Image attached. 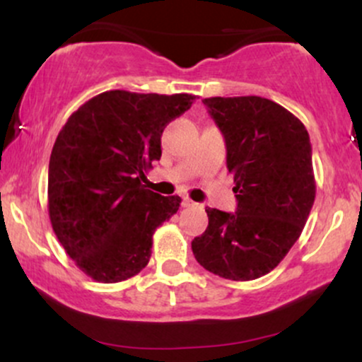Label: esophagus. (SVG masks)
I'll use <instances>...</instances> for the list:
<instances>
[{
  "instance_id": "esophagus-1",
  "label": "esophagus",
  "mask_w": 362,
  "mask_h": 362,
  "mask_svg": "<svg viewBox=\"0 0 362 362\" xmlns=\"http://www.w3.org/2000/svg\"><path fill=\"white\" fill-rule=\"evenodd\" d=\"M182 206H184V207H197L199 204H197V202L190 201V199H184V202H182Z\"/></svg>"
}]
</instances>
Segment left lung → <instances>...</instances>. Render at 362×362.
<instances>
[{
	"label": "left lung",
	"mask_w": 362,
	"mask_h": 362,
	"mask_svg": "<svg viewBox=\"0 0 362 362\" xmlns=\"http://www.w3.org/2000/svg\"><path fill=\"white\" fill-rule=\"evenodd\" d=\"M209 110L226 143L235 213L207 207L206 231L192 240L195 260L231 281H252L279 265L300 238L315 202L306 127L262 97H211Z\"/></svg>",
	"instance_id": "8db88e82"
}]
</instances>
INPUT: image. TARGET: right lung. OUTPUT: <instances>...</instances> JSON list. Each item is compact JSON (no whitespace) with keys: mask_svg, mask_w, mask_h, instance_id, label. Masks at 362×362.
Masks as SVG:
<instances>
[{"mask_svg":"<svg viewBox=\"0 0 362 362\" xmlns=\"http://www.w3.org/2000/svg\"><path fill=\"white\" fill-rule=\"evenodd\" d=\"M195 95L103 91L61 129L49 160V218L66 253L103 284L148 265L153 233L182 199L141 182L161 158V134Z\"/></svg>","mask_w":362,"mask_h":362,"instance_id":"obj_1","label":"right lung"}]
</instances>
